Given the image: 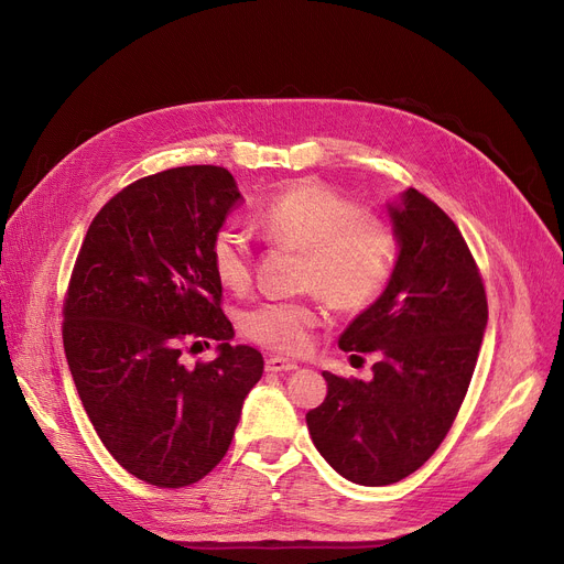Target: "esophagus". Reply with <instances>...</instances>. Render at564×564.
Returning <instances> with one entry per match:
<instances>
[{"instance_id":"34e87169","label":"esophagus","mask_w":564,"mask_h":564,"mask_svg":"<svg viewBox=\"0 0 564 564\" xmlns=\"http://www.w3.org/2000/svg\"><path fill=\"white\" fill-rule=\"evenodd\" d=\"M300 366L294 361H288V359H281V357H270L264 361V370L267 372H290V370H297Z\"/></svg>"}]
</instances>
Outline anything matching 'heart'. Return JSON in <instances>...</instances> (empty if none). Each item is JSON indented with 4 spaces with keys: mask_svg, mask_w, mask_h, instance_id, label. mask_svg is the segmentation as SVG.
<instances>
[{
    "mask_svg": "<svg viewBox=\"0 0 564 564\" xmlns=\"http://www.w3.org/2000/svg\"><path fill=\"white\" fill-rule=\"evenodd\" d=\"M256 224L267 240L302 251L300 285L343 313L370 308L389 288L400 256L393 226L336 192L302 181L264 203ZM213 274L230 292L251 285L253 260L247 237L230 226L210 242ZM319 311L308 302H264L242 317L245 336L267 349L300 354L311 345Z\"/></svg>",
    "mask_w": 564,
    "mask_h": 564,
    "instance_id": "1",
    "label": "heart"
}]
</instances>
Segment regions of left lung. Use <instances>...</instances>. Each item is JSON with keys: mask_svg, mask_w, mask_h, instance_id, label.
<instances>
[{"mask_svg": "<svg viewBox=\"0 0 564 564\" xmlns=\"http://www.w3.org/2000/svg\"><path fill=\"white\" fill-rule=\"evenodd\" d=\"M389 210L400 240L395 274L338 340L351 357L375 351L372 379L322 372L327 398L306 413L319 455L366 487L400 482L434 455L487 327L485 283L457 224L419 189Z\"/></svg>", "mask_w": 564, "mask_h": 564, "instance_id": "1", "label": "left lung"}]
</instances>
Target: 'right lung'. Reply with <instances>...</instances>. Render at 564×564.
Instances as JSON below:
<instances>
[{"instance_id":"add662e5","label":"right lung","mask_w":564,"mask_h":564,"mask_svg":"<svg viewBox=\"0 0 564 564\" xmlns=\"http://www.w3.org/2000/svg\"><path fill=\"white\" fill-rule=\"evenodd\" d=\"M240 198L224 166L139 177L100 207L68 281L62 332L79 400L111 457L162 489L194 485L224 459L262 377V354L230 345L210 267L213 237ZM200 339H219L220 357L185 369L182 349Z\"/></svg>"}]
</instances>
